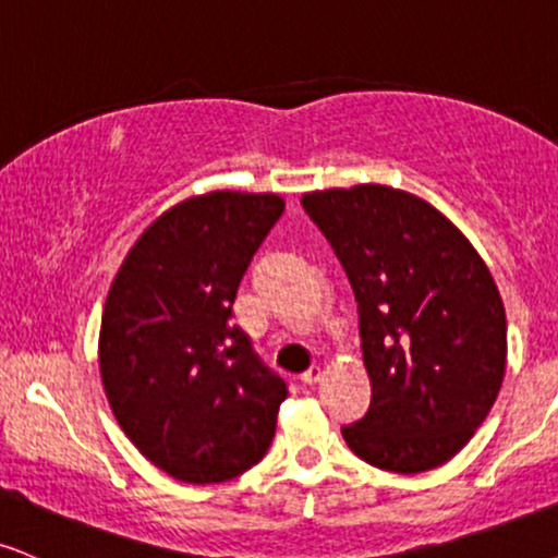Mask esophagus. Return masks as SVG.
<instances>
[{
  "mask_svg": "<svg viewBox=\"0 0 558 558\" xmlns=\"http://www.w3.org/2000/svg\"><path fill=\"white\" fill-rule=\"evenodd\" d=\"M320 377H323V367H320V364H313V367L307 369V373H302L300 380L305 383V385H315V383L320 380Z\"/></svg>",
  "mask_w": 558,
  "mask_h": 558,
  "instance_id": "esophagus-1",
  "label": "esophagus"
}]
</instances>
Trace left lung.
<instances>
[{
  "instance_id": "1",
  "label": "left lung",
  "mask_w": 558,
  "mask_h": 558,
  "mask_svg": "<svg viewBox=\"0 0 558 558\" xmlns=\"http://www.w3.org/2000/svg\"><path fill=\"white\" fill-rule=\"evenodd\" d=\"M360 305L373 403L341 435L383 471L458 456L489 416L507 367V318L489 266L429 202L380 183L302 194Z\"/></svg>"
}]
</instances>
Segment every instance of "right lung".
<instances>
[{
  "label": "right lung",
  "instance_id": "add662e5",
  "mask_svg": "<svg viewBox=\"0 0 558 558\" xmlns=\"http://www.w3.org/2000/svg\"><path fill=\"white\" fill-rule=\"evenodd\" d=\"M277 194L209 191L170 206L126 253L102 307L98 362L116 422L149 463L222 484L266 456L290 396L232 326Z\"/></svg>",
  "mask_w": 558,
  "mask_h": 558
}]
</instances>
